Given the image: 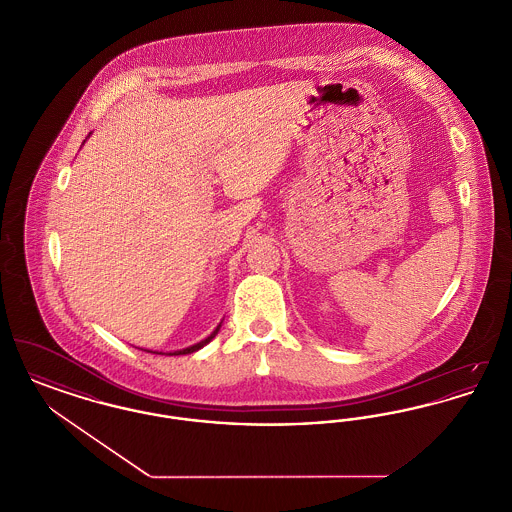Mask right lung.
Here are the masks:
<instances>
[{
	"instance_id": "add662e5",
	"label": "right lung",
	"mask_w": 512,
	"mask_h": 512,
	"mask_svg": "<svg viewBox=\"0 0 512 512\" xmlns=\"http://www.w3.org/2000/svg\"><path fill=\"white\" fill-rule=\"evenodd\" d=\"M220 324L211 332V336H207L205 340L199 341V343H195V345H190V347H186V349H180V351H174V353H167V355H188V353H194L197 349H201L203 345H207L209 341L213 340L217 334H219ZM147 353H157V351H147ZM161 355V353H159Z\"/></svg>"
}]
</instances>
